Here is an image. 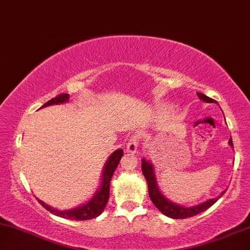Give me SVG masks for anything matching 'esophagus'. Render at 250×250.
Wrapping results in <instances>:
<instances>
[{
  "instance_id": "esophagus-1",
  "label": "esophagus",
  "mask_w": 250,
  "mask_h": 250,
  "mask_svg": "<svg viewBox=\"0 0 250 250\" xmlns=\"http://www.w3.org/2000/svg\"><path fill=\"white\" fill-rule=\"evenodd\" d=\"M138 146H139V137L133 134L132 137H130L127 144H126V152L135 153L138 150Z\"/></svg>"
}]
</instances>
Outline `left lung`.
Here are the masks:
<instances>
[{
  "mask_svg": "<svg viewBox=\"0 0 250 250\" xmlns=\"http://www.w3.org/2000/svg\"><path fill=\"white\" fill-rule=\"evenodd\" d=\"M198 97L202 101L208 102V103H214V100L212 98L205 96L204 94L202 92H197ZM229 145L233 147V141L232 138L229 139ZM141 169H143V174L145 178H146L147 183H148V195L150 200L153 202V204L156 206V208L163 213L165 215H167L169 218H172V219H186V218H190L193 217V215L200 213V212L208 210V208H211L212 205L217 202L218 199L220 198L221 196L224 195V192H221V195L217 198H212L210 200H206L205 203L200 205H196L192 206V208H184V206H180L174 204V203L169 202V200L166 198L165 196L160 192L158 186H156V181H155V176H154V170H153V166L150 165L149 162H147L146 160L143 159V165H141Z\"/></svg>",
  "mask_w": 250,
  "mask_h": 250,
  "instance_id": "left-lung-1",
  "label": "left lung"
}]
</instances>
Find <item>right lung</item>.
<instances>
[{
  "instance_id": "obj_1",
  "label": "right lung",
  "mask_w": 250,
  "mask_h": 250,
  "mask_svg": "<svg viewBox=\"0 0 250 250\" xmlns=\"http://www.w3.org/2000/svg\"><path fill=\"white\" fill-rule=\"evenodd\" d=\"M68 94H60L54 98H52L51 101H48L47 103H45L44 106L53 105V104H60L64 103V102L68 101ZM124 155V152L123 149H117L116 152L111 154V156L107 160L105 163V167H104L103 170V178H102V186L101 189L97 191V193L92 197L90 202H88L85 205L79 206V208H74V210L69 211H58L54 210V208H50L42 202L39 203L51 213L54 215H58V217L64 218V219H70V220H90L92 218H96L100 215L102 212H103L104 208H105L107 200H109V193H110V181L112 178L113 172H115L117 166L122 159V156Z\"/></svg>"
}]
</instances>
